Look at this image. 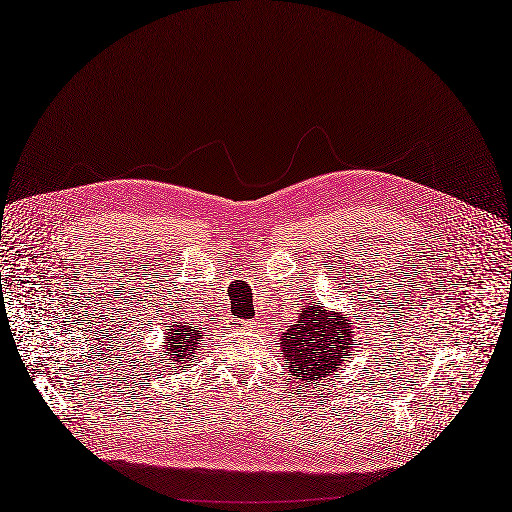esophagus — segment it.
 I'll return each instance as SVG.
<instances>
[{
	"mask_svg": "<svg viewBox=\"0 0 512 512\" xmlns=\"http://www.w3.org/2000/svg\"><path fill=\"white\" fill-rule=\"evenodd\" d=\"M251 324H253V322H244V320H236V322H234L232 326H234V328H251Z\"/></svg>",
	"mask_w": 512,
	"mask_h": 512,
	"instance_id": "obj_1",
	"label": "esophagus"
}]
</instances>
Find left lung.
I'll list each match as a JSON object with an SVG mask.
<instances>
[{
  "instance_id": "1",
  "label": "left lung",
  "mask_w": 512,
  "mask_h": 512,
  "mask_svg": "<svg viewBox=\"0 0 512 512\" xmlns=\"http://www.w3.org/2000/svg\"><path fill=\"white\" fill-rule=\"evenodd\" d=\"M353 335V320L345 311H330L324 303L303 305L297 322L282 332L278 343L291 379L316 385L341 370L353 351Z\"/></svg>"
}]
</instances>
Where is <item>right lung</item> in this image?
Segmentation results:
<instances>
[{
  "mask_svg": "<svg viewBox=\"0 0 512 512\" xmlns=\"http://www.w3.org/2000/svg\"><path fill=\"white\" fill-rule=\"evenodd\" d=\"M205 337L207 335L203 328H196L188 322H171V326L165 328L163 355L171 364H175V372H184L196 362L198 353H201V341Z\"/></svg>",
  "mask_w": 512,
  "mask_h": 512,
  "instance_id": "obj_1",
  "label": "right lung"
}]
</instances>
